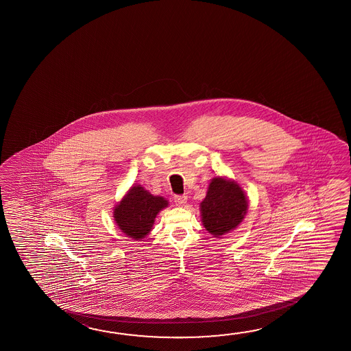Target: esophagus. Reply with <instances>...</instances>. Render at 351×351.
Returning <instances> with one entry per match:
<instances>
[{"label": "esophagus", "mask_w": 351, "mask_h": 351, "mask_svg": "<svg viewBox=\"0 0 351 351\" xmlns=\"http://www.w3.org/2000/svg\"><path fill=\"white\" fill-rule=\"evenodd\" d=\"M173 202L178 204V206H184L187 203V195H178L173 197Z\"/></svg>", "instance_id": "obj_1"}]
</instances>
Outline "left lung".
Returning <instances> with one entry per match:
<instances>
[{
  "label": "left lung",
  "mask_w": 351,
  "mask_h": 351,
  "mask_svg": "<svg viewBox=\"0 0 351 351\" xmlns=\"http://www.w3.org/2000/svg\"><path fill=\"white\" fill-rule=\"evenodd\" d=\"M247 210L241 187L224 178H213L201 203L202 221L214 236L224 235L240 224Z\"/></svg>",
  "instance_id": "obj_1"
}]
</instances>
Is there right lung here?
<instances>
[{"label": "right lung", "mask_w": 351, "mask_h": 351, "mask_svg": "<svg viewBox=\"0 0 351 351\" xmlns=\"http://www.w3.org/2000/svg\"><path fill=\"white\" fill-rule=\"evenodd\" d=\"M167 206L162 197L150 195L141 186H134L114 210L116 224L127 236L141 240L152 230L156 214Z\"/></svg>", "instance_id": "add662e5"}]
</instances>
